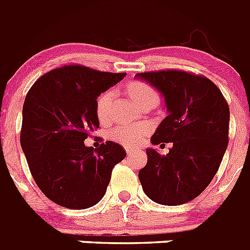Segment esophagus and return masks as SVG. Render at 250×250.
I'll use <instances>...</instances> for the list:
<instances>
[{"instance_id":"1","label":"esophagus","mask_w":250,"mask_h":250,"mask_svg":"<svg viewBox=\"0 0 250 250\" xmlns=\"http://www.w3.org/2000/svg\"><path fill=\"white\" fill-rule=\"evenodd\" d=\"M125 150H126L127 155H132V154H134V151H135V149H134L132 146H129V145H125Z\"/></svg>"}]
</instances>
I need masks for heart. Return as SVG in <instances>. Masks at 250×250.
<instances>
[{"mask_svg":"<svg viewBox=\"0 0 250 250\" xmlns=\"http://www.w3.org/2000/svg\"><path fill=\"white\" fill-rule=\"evenodd\" d=\"M127 92L131 96L134 103H139L141 99L146 98L149 95H154L155 91L151 86L147 85L141 81H135L131 83L127 87ZM112 100V91L107 90L104 91L103 94L99 95L98 100H96V115L100 120H105L107 118V112H109V106ZM150 126L149 125H123V126H118L112 129L110 131V139L118 141L123 145H138L141 141L144 140L145 136L149 134Z\"/></svg>","mask_w":250,"mask_h":250,"instance_id":"1","label":"heart"}]
</instances>
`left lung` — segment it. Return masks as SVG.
<instances>
[{
	"mask_svg": "<svg viewBox=\"0 0 250 250\" xmlns=\"http://www.w3.org/2000/svg\"><path fill=\"white\" fill-rule=\"evenodd\" d=\"M135 77L155 87L167 106V116L151 144L173 143L167 155L146 149L147 163L139 171L143 190L158 204L190 202L210 184L227 150L228 103L215 83L200 75L164 70Z\"/></svg>",
	"mask_w": 250,
	"mask_h": 250,
	"instance_id": "left-lung-1",
	"label": "left lung"
}]
</instances>
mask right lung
<instances>
[{"label":"right lung","instance_id":"add662e5","mask_svg":"<svg viewBox=\"0 0 250 250\" xmlns=\"http://www.w3.org/2000/svg\"><path fill=\"white\" fill-rule=\"evenodd\" d=\"M125 75L66 65L42 75L28 90L21 147L37 187L56 204L79 210L98 204L114 167L126 156L114 141L95 149L83 144L100 126L96 99Z\"/></svg>","mask_w":250,"mask_h":250}]
</instances>
